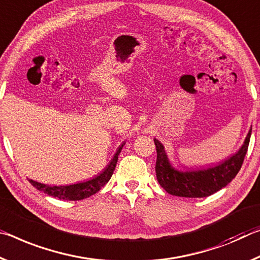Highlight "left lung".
Returning <instances> with one entry per match:
<instances>
[{
	"instance_id": "left-lung-1",
	"label": "left lung",
	"mask_w": 260,
	"mask_h": 260,
	"mask_svg": "<svg viewBox=\"0 0 260 260\" xmlns=\"http://www.w3.org/2000/svg\"><path fill=\"white\" fill-rule=\"evenodd\" d=\"M251 130L252 129H250L246 135L240 151L231 158L214 167L191 172H180L174 168L169 162L164 145L158 139H154L156 147L155 173L159 184L168 193L186 198L207 197L224 188L233 178H235L243 165L245 154L248 152Z\"/></svg>"
}]
</instances>
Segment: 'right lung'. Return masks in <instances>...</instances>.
<instances>
[{"mask_svg":"<svg viewBox=\"0 0 260 260\" xmlns=\"http://www.w3.org/2000/svg\"><path fill=\"white\" fill-rule=\"evenodd\" d=\"M124 145V143L118 147L117 152L115 153L114 158L110 161L109 165L106 167V169L99 175L92 178L90 181L77 183V184H71V185H59V186H50L47 184H42V183L36 182L33 180H28L29 183L37 188L39 191H42L47 194L52 196V197H56L58 199H66V201H80V199H85L90 196L96 193L102 186H104L106 183L112 177L114 169L116 167L118 154H120L122 151V147Z\"/></svg>","mask_w":260,"mask_h":260,"instance_id":"obj_1","label":"right lung"}]
</instances>
